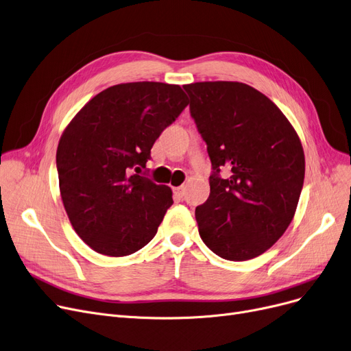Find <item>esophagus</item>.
I'll return each mask as SVG.
<instances>
[{
	"label": "esophagus",
	"mask_w": 351,
	"mask_h": 351,
	"mask_svg": "<svg viewBox=\"0 0 351 351\" xmlns=\"http://www.w3.org/2000/svg\"><path fill=\"white\" fill-rule=\"evenodd\" d=\"M173 192H175V195H176V196H179V197H184V196H185V192H186V186H185V185H182V186H179V188H175V189H173Z\"/></svg>",
	"instance_id": "obj_1"
}]
</instances>
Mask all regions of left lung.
Listing matches in <instances>:
<instances>
[{
  "mask_svg": "<svg viewBox=\"0 0 351 351\" xmlns=\"http://www.w3.org/2000/svg\"><path fill=\"white\" fill-rule=\"evenodd\" d=\"M184 88L213 169L209 197L195 209L199 235L223 260H251L294 218L306 172L300 138L277 106L248 84L201 82Z\"/></svg>",
  "mask_w": 351,
  "mask_h": 351,
  "instance_id": "1",
  "label": "left lung"
}]
</instances>
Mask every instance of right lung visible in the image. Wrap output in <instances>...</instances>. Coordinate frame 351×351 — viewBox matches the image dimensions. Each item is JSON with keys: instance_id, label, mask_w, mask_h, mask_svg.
<instances>
[{"instance_id": "obj_1", "label": "right lung", "mask_w": 351, "mask_h": 351, "mask_svg": "<svg viewBox=\"0 0 351 351\" xmlns=\"http://www.w3.org/2000/svg\"><path fill=\"white\" fill-rule=\"evenodd\" d=\"M178 84L136 82L100 91L73 117L57 147L60 193L74 231L99 254L125 256L158 232L172 189L132 173L188 106Z\"/></svg>"}]
</instances>
